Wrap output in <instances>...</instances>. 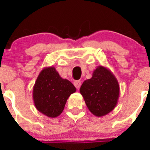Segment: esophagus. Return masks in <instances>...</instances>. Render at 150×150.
Wrapping results in <instances>:
<instances>
[{
  "label": "esophagus",
  "mask_w": 150,
  "mask_h": 150,
  "mask_svg": "<svg viewBox=\"0 0 150 150\" xmlns=\"http://www.w3.org/2000/svg\"><path fill=\"white\" fill-rule=\"evenodd\" d=\"M73 84L77 89H79L81 86V81L80 80H75L74 81Z\"/></svg>",
  "instance_id": "1"
}]
</instances>
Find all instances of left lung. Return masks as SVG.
<instances>
[{
	"instance_id": "8db88e82",
	"label": "left lung",
	"mask_w": 150,
	"mask_h": 150,
	"mask_svg": "<svg viewBox=\"0 0 150 150\" xmlns=\"http://www.w3.org/2000/svg\"><path fill=\"white\" fill-rule=\"evenodd\" d=\"M87 108L94 116H106L114 109L120 94L118 82L108 68L98 66L92 78L86 80L80 89Z\"/></svg>"
}]
</instances>
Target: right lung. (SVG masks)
Returning a JSON list of instances; mask_svg holds the SVG:
<instances>
[{
    "label": "right lung",
    "mask_w": 150,
    "mask_h": 150,
    "mask_svg": "<svg viewBox=\"0 0 150 150\" xmlns=\"http://www.w3.org/2000/svg\"><path fill=\"white\" fill-rule=\"evenodd\" d=\"M75 92L72 82L62 78L54 67H46L39 74L34 85V105L45 116L56 118L63 112L70 94Z\"/></svg>",
    "instance_id": "obj_1"
}]
</instances>
